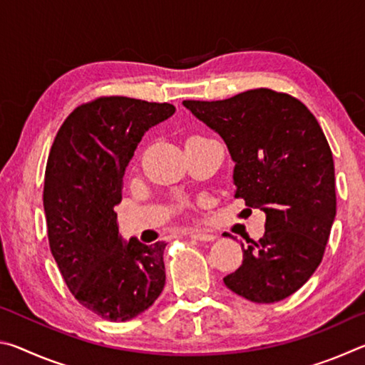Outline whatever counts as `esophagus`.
I'll list each match as a JSON object with an SVG mask.
<instances>
[{"instance_id":"34e87169","label":"esophagus","mask_w":365,"mask_h":365,"mask_svg":"<svg viewBox=\"0 0 365 365\" xmlns=\"http://www.w3.org/2000/svg\"><path fill=\"white\" fill-rule=\"evenodd\" d=\"M190 238L197 240V242H214L215 240V235L212 233H207V232H190Z\"/></svg>"}]
</instances>
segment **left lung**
<instances>
[{"mask_svg": "<svg viewBox=\"0 0 365 365\" xmlns=\"http://www.w3.org/2000/svg\"><path fill=\"white\" fill-rule=\"evenodd\" d=\"M224 138L235 196L265 212V233L243 248L225 285L252 302H277L322 262L336 214L331 150L314 114L294 96L256 88L220 101H183Z\"/></svg>", "mask_w": 365, "mask_h": 365, "instance_id": "left-lung-1", "label": "left lung"}]
</instances>
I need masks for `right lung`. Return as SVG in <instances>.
Listing matches in <instances>:
<instances>
[{
  "mask_svg": "<svg viewBox=\"0 0 365 365\" xmlns=\"http://www.w3.org/2000/svg\"><path fill=\"white\" fill-rule=\"evenodd\" d=\"M174 113L169 103L100 96L67 115L49 151V248L73 298L110 322L145 312L165 285V243H123L115 206L141 137Z\"/></svg>",
  "mask_w": 365,
  "mask_h": 365,
  "instance_id": "right-lung-1",
  "label": "right lung"
}]
</instances>
